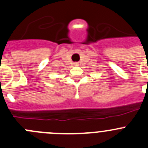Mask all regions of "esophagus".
Instances as JSON below:
<instances>
[{"instance_id": "obj_1", "label": "esophagus", "mask_w": 148, "mask_h": 148, "mask_svg": "<svg viewBox=\"0 0 148 148\" xmlns=\"http://www.w3.org/2000/svg\"><path fill=\"white\" fill-rule=\"evenodd\" d=\"M75 65H78V64H77V63H75Z\"/></svg>"}]
</instances>
